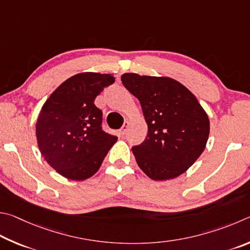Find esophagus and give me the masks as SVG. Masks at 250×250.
Masks as SVG:
<instances>
[{
  "mask_svg": "<svg viewBox=\"0 0 250 250\" xmlns=\"http://www.w3.org/2000/svg\"><path fill=\"white\" fill-rule=\"evenodd\" d=\"M128 126H129V123L128 122H125L124 125H123V127L120 130V134L121 135H125L126 132H127V129H128Z\"/></svg>",
  "mask_w": 250,
  "mask_h": 250,
  "instance_id": "1",
  "label": "esophagus"
}]
</instances>
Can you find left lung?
Here are the masks:
<instances>
[{
    "mask_svg": "<svg viewBox=\"0 0 250 250\" xmlns=\"http://www.w3.org/2000/svg\"><path fill=\"white\" fill-rule=\"evenodd\" d=\"M121 79L139 100L148 126L145 141L132 148L139 168L152 180L179 177L207 146V112L194 94L174 79L137 73H124Z\"/></svg>",
    "mask_w": 250,
    "mask_h": 250,
    "instance_id": "8db88e82",
    "label": "left lung"
}]
</instances>
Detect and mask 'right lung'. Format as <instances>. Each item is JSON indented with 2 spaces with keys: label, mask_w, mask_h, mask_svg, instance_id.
Listing matches in <instances>:
<instances>
[{
  "label": "right lung",
  "mask_w": 250,
  "mask_h": 250,
  "mask_svg": "<svg viewBox=\"0 0 250 250\" xmlns=\"http://www.w3.org/2000/svg\"><path fill=\"white\" fill-rule=\"evenodd\" d=\"M115 81L113 74L82 72L69 78L42 105L36 123L37 144L48 165L70 180L98 171L117 137L102 129L94 100Z\"/></svg>",
  "instance_id": "obj_1"
}]
</instances>
